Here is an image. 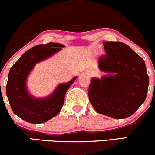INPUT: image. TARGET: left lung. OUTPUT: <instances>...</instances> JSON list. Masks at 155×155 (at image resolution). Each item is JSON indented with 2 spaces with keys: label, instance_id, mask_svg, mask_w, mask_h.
I'll use <instances>...</instances> for the list:
<instances>
[{
  "label": "left lung",
  "instance_id": "left-lung-1",
  "mask_svg": "<svg viewBox=\"0 0 155 155\" xmlns=\"http://www.w3.org/2000/svg\"><path fill=\"white\" fill-rule=\"evenodd\" d=\"M106 55L99 59V68L110 74L92 79L89 101L97 113L111 118L130 117L147 97L149 76L143 58L120 42H104Z\"/></svg>",
  "mask_w": 155,
  "mask_h": 155
}]
</instances>
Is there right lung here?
I'll use <instances>...</instances> for the list:
<instances>
[{
	"mask_svg": "<svg viewBox=\"0 0 155 155\" xmlns=\"http://www.w3.org/2000/svg\"><path fill=\"white\" fill-rule=\"evenodd\" d=\"M63 47V45L54 42L38 45L26 51L11 68L6 94L13 112L24 120L35 124H42L61 111L66 91L77 77L60 84L51 95L45 99L31 97L27 92L26 81L37 63L53 55Z\"/></svg>",
	"mask_w": 155,
	"mask_h": 155,
	"instance_id": "obj_1",
	"label": "right lung"
}]
</instances>
